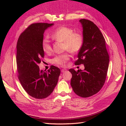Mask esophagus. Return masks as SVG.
Wrapping results in <instances>:
<instances>
[{"mask_svg": "<svg viewBox=\"0 0 126 126\" xmlns=\"http://www.w3.org/2000/svg\"><path fill=\"white\" fill-rule=\"evenodd\" d=\"M66 71V69H62V70H61L62 73H64V72Z\"/></svg>", "mask_w": 126, "mask_h": 126, "instance_id": "obj_1", "label": "esophagus"}]
</instances>
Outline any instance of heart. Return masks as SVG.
I'll return each instance as SVG.
<instances>
[{"label":"heart","mask_w":126,"mask_h":126,"mask_svg":"<svg viewBox=\"0 0 126 126\" xmlns=\"http://www.w3.org/2000/svg\"><path fill=\"white\" fill-rule=\"evenodd\" d=\"M51 37L57 41L64 42V48L71 53H75L79 51L83 44V37L81 33L74 32L71 28L66 26H60L56 28L51 33ZM42 49L45 53H49L51 47L49 40L45 38L42 42ZM70 55L66 52L58 55L53 57L51 62L52 64L61 66H64L69 60Z\"/></svg>","instance_id":"heart-1"}]
</instances>
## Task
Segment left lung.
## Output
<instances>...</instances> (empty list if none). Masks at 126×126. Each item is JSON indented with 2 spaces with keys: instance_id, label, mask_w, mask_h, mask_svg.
I'll use <instances>...</instances> for the list:
<instances>
[{
  "instance_id": "obj_1",
  "label": "left lung",
  "mask_w": 126,
  "mask_h": 126,
  "mask_svg": "<svg viewBox=\"0 0 126 126\" xmlns=\"http://www.w3.org/2000/svg\"><path fill=\"white\" fill-rule=\"evenodd\" d=\"M83 44L75 62V65L84 64V70L69 69L72 74L71 85L75 93L82 97L96 94L106 81L109 57L105 39L100 29L93 22L82 19Z\"/></svg>"
}]
</instances>
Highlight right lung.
<instances>
[{
    "instance_id": "right-lung-1",
    "label": "right lung",
    "mask_w": 126,
    "mask_h": 126,
    "mask_svg": "<svg viewBox=\"0 0 126 126\" xmlns=\"http://www.w3.org/2000/svg\"><path fill=\"white\" fill-rule=\"evenodd\" d=\"M53 24L33 23L21 33L17 44L16 62L18 79L29 95L37 99L49 96L57 84L60 69L51 65L40 70L38 64L44 58L42 42L46 29Z\"/></svg>"
}]
</instances>
